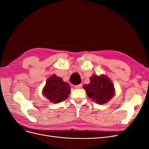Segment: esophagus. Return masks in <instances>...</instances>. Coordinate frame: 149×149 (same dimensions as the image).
Instances as JSON below:
<instances>
[{
  "label": "esophagus",
  "instance_id": "esophagus-1",
  "mask_svg": "<svg viewBox=\"0 0 149 149\" xmlns=\"http://www.w3.org/2000/svg\"><path fill=\"white\" fill-rule=\"evenodd\" d=\"M74 88L76 89H81L82 88V84H79L78 85H75L74 86Z\"/></svg>",
  "mask_w": 149,
  "mask_h": 149
}]
</instances>
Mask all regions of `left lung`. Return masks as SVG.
<instances>
[{"instance_id": "1", "label": "left lung", "mask_w": 149, "mask_h": 149, "mask_svg": "<svg viewBox=\"0 0 149 149\" xmlns=\"http://www.w3.org/2000/svg\"><path fill=\"white\" fill-rule=\"evenodd\" d=\"M83 88L88 96L100 104L107 102L114 94L112 83L104 75H93L90 78V83L84 84Z\"/></svg>"}]
</instances>
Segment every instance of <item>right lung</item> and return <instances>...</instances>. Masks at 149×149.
<instances>
[{
    "mask_svg": "<svg viewBox=\"0 0 149 149\" xmlns=\"http://www.w3.org/2000/svg\"><path fill=\"white\" fill-rule=\"evenodd\" d=\"M70 90L68 83L64 82L61 78L53 74L47 79L43 94L51 102L58 103L68 98Z\"/></svg>",
    "mask_w": 149,
    "mask_h": 149,
    "instance_id": "right-lung-1",
    "label": "right lung"
}]
</instances>
